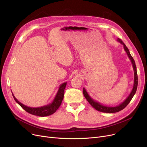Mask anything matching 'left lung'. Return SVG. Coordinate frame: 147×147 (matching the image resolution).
I'll return each instance as SVG.
<instances>
[{"instance_id":"1","label":"left lung","mask_w":147,"mask_h":147,"mask_svg":"<svg viewBox=\"0 0 147 147\" xmlns=\"http://www.w3.org/2000/svg\"><path fill=\"white\" fill-rule=\"evenodd\" d=\"M117 42H119L120 43H121L123 46V48H124L125 51H126L127 55L128 56V57L129 58L131 63L132 64V66H133V68L134 70V86H133V89L131 91L130 94H129V95L128 96V97L123 101L122 103H121L120 104L115 106V107H109V106H107V105H102V104L99 103V102L95 101L94 99H92L90 95L88 94V93L87 92L86 90L85 89V88H83V95L84 96V97L86 98V99H87V101L89 102V104L93 107L95 109H96V110L101 111L102 113H117L119 112L121 110H122L123 109H124L128 105V104L130 102V101H131V99H132V98L134 97V95L136 93V91L137 89V87H138V75H137V71H136V66L135 63V61L133 58V57L131 56L130 52L128 49V48L126 47V45L123 42V41L120 39V38H117Z\"/></svg>"}]
</instances>
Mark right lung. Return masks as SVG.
Segmentation results:
<instances>
[{"label":"right lung","instance_id":"1","mask_svg":"<svg viewBox=\"0 0 147 147\" xmlns=\"http://www.w3.org/2000/svg\"><path fill=\"white\" fill-rule=\"evenodd\" d=\"M67 82H64L61 84L57 93V95H55L53 101L51 104H49L43 107L36 108L30 107L21 103L20 101H18L17 98L15 97V96L12 94H12L15 101H16L25 111H26L27 112L31 114L37 115V116L40 117H45L53 114L59 109V107L61 105L62 101H63V99L64 98V89L65 88Z\"/></svg>","mask_w":147,"mask_h":147}]
</instances>
